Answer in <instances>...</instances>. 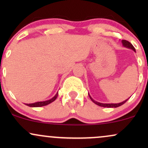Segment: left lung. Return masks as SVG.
<instances>
[{
    "mask_svg": "<svg viewBox=\"0 0 148 148\" xmlns=\"http://www.w3.org/2000/svg\"><path fill=\"white\" fill-rule=\"evenodd\" d=\"M122 43H123V45L125 47H126V48L127 49H132V50L136 52V49L134 47V46L132 45V44L130 43V42L127 41V40H122ZM88 95H89L90 98V99L92 100V101H93L95 104L98 105V106H102V107H107V108H117V107L118 106H122V105L124 104L126 101L128 100L129 99H127L126 100H125V101H123V102H120V103H100V102H98V101H95L94 99H92V98L91 97L90 95V94L88 93Z\"/></svg>",
    "mask_w": 148,
    "mask_h": 148,
    "instance_id": "1",
    "label": "left lung"
}]
</instances>
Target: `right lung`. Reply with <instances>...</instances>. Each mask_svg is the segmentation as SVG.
<instances>
[{
	"label": "right lung",
	"instance_id": "1",
	"mask_svg": "<svg viewBox=\"0 0 148 148\" xmlns=\"http://www.w3.org/2000/svg\"><path fill=\"white\" fill-rule=\"evenodd\" d=\"M58 92L56 94V95L54 96L53 97H52L51 99L49 100H46V101H37V102H35L33 103H25V104L26 105V106H28L30 107H41L44 106H47V105L52 103L53 101H55V100L56 99V98L58 97Z\"/></svg>",
	"mask_w": 148,
	"mask_h": 148
}]
</instances>
